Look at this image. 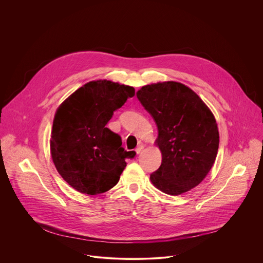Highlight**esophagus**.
<instances>
[{"label":"esophagus","mask_w":263,"mask_h":263,"mask_svg":"<svg viewBox=\"0 0 263 263\" xmlns=\"http://www.w3.org/2000/svg\"><path fill=\"white\" fill-rule=\"evenodd\" d=\"M143 148H144V146H143L142 144H139V145L135 148V152H136L137 154H140V153L143 151Z\"/></svg>","instance_id":"obj_1"}]
</instances>
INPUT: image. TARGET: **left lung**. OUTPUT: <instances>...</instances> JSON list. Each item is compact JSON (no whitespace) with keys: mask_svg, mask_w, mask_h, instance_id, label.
Here are the masks:
<instances>
[{"mask_svg":"<svg viewBox=\"0 0 263 263\" xmlns=\"http://www.w3.org/2000/svg\"><path fill=\"white\" fill-rule=\"evenodd\" d=\"M136 96L158 128L162 163L151 174L152 183L169 195L193 189L217 157L219 131L214 115L195 92L176 81L144 85Z\"/></svg>","mask_w":263,"mask_h":263,"instance_id":"8db88e82","label":"left lung"}]
</instances>
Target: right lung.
Returning a JSON list of instances; mask_svg holds the SVG:
<instances>
[{"instance_id": "obj_1", "label": "right lung", "mask_w": 263, "mask_h": 263, "mask_svg": "<svg viewBox=\"0 0 263 263\" xmlns=\"http://www.w3.org/2000/svg\"><path fill=\"white\" fill-rule=\"evenodd\" d=\"M134 87L109 80L85 83L58 108L50 138L54 166L75 190L87 195L104 193L115 187L134 151H125L119 134L106 128L114 112Z\"/></svg>"}]
</instances>
